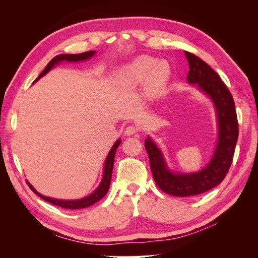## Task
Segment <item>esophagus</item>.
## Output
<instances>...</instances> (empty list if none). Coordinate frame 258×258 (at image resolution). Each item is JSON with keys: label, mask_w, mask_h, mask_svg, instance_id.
<instances>
[{"label": "esophagus", "mask_w": 258, "mask_h": 258, "mask_svg": "<svg viewBox=\"0 0 258 258\" xmlns=\"http://www.w3.org/2000/svg\"><path fill=\"white\" fill-rule=\"evenodd\" d=\"M138 131H139V128L137 126H128L126 129H124V135L132 136V135H136Z\"/></svg>", "instance_id": "34e87169"}]
</instances>
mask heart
<instances>
[{"mask_svg":"<svg viewBox=\"0 0 258 258\" xmlns=\"http://www.w3.org/2000/svg\"><path fill=\"white\" fill-rule=\"evenodd\" d=\"M129 74L138 81H144L150 76V87L153 91L165 86L169 80L171 70L165 61L157 62L151 57H140L129 67Z\"/></svg>","mask_w":258,"mask_h":258,"instance_id":"heart-1","label":"heart"}]
</instances>
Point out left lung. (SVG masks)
I'll return each instance as SVG.
<instances>
[{
  "instance_id": "left-lung-1",
  "label": "left lung",
  "mask_w": 258,
  "mask_h": 258,
  "mask_svg": "<svg viewBox=\"0 0 258 258\" xmlns=\"http://www.w3.org/2000/svg\"><path fill=\"white\" fill-rule=\"evenodd\" d=\"M185 56L189 64L187 81L197 84L212 99L216 107L220 130L216 150L209 165L200 172L189 174L171 172L159 148L150 138L145 140V150L156 184L162 191L176 197L196 196L222 183L231 166L239 136L235 102L227 86L220 75L196 54L185 51Z\"/></svg>"
}]
</instances>
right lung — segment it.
<instances>
[{"instance_id":"right-lung-1","label":"right lung","mask_w":258,"mask_h":258,"mask_svg":"<svg viewBox=\"0 0 258 258\" xmlns=\"http://www.w3.org/2000/svg\"><path fill=\"white\" fill-rule=\"evenodd\" d=\"M96 51H86V52H82V53H76V54H70V53H64V54H58L54 58H52L49 63L46 66L44 71L40 74V76L37 77L35 81H37L38 79H41L42 76H44L46 73H47L49 70L54 66L58 64L59 62L61 61H82V60H86L89 59L90 57H92L95 54ZM120 144V140H117L115 142V144L113 145L112 150L108 153L106 160H105V165H104V174H103V178L102 182L99 185L98 188L93 191L90 196L83 198V199H79V200H58V199H52V198H48L45 197L43 195H41L40 192H37L34 187L31 185L29 182L28 185L33 192H35L38 197H41L42 199H44L45 201H48L49 204L53 205V206H58L60 208H64V209H70V210H76V209H84L92 206L93 204H96L100 199H102L106 192L108 191V188H110V184H111V178H112V171H113V166H114V157H115V153L117 151Z\"/></svg>"}]
</instances>
